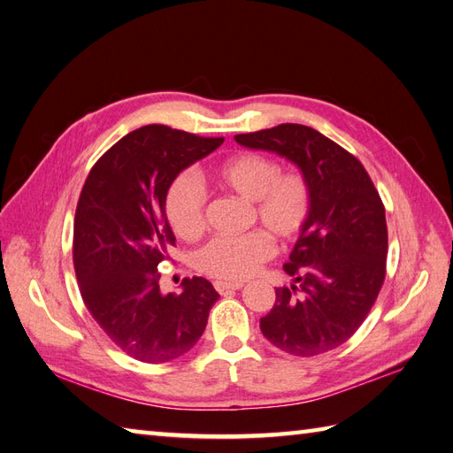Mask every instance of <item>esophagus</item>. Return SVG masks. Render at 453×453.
Returning <instances> with one entry per match:
<instances>
[{"instance_id": "34e87169", "label": "esophagus", "mask_w": 453, "mask_h": 453, "mask_svg": "<svg viewBox=\"0 0 453 453\" xmlns=\"http://www.w3.org/2000/svg\"><path fill=\"white\" fill-rule=\"evenodd\" d=\"M242 287H243L242 281H215V289L221 295L226 291H238Z\"/></svg>"}]
</instances>
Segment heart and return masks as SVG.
I'll return each instance as SVG.
<instances>
[{
	"instance_id": "b5f03b06",
	"label": "heart",
	"mask_w": 453,
	"mask_h": 453,
	"mask_svg": "<svg viewBox=\"0 0 453 453\" xmlns=\"http://www.w3.org/2000/svg\"><path fill=\"white\" fill-rule=\"evenodd\" d=\"M211 177L217 187L251 202V223L278 242H295L306 230L313 195L300 170H281L272 157L243 150L217 164ZM203 211V190L193 177L177 175L164 196V215L173 234L181 240L198 238L205 225ZM267 235L257 230L242 238H213L196 253V268L219 280L250 278L273 253Z\"/></svg>"
}]
</instances>
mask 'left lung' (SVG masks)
<instances>
[{"instance_id":"obj_1","label":"left lung","mask_w":453,"mask_h":453,"mask_svg":"<svg viewBox=\"0 0 453 453\" xmlns=\"http://www.w3.org/2000/svg\"><path fill=\"white\" fill-rule=\"evenodd\" d=\"M234 140L295 162L313 195L310 223L283 265L295 283L278 287L260 331L295 357L331 351L363 325L386 280L383 202L363 164L310 127L287 122Z\"/></svg>"}]
</instances>
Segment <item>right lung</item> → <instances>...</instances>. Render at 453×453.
Listing matches in <instances>:
<instances>
[{
    "label": "right lung",
    "instance_id": "add662e5",
    "mask_svg": "<svg viewBox=\"0 0 453 453\" xmlns=\"http://www.w3.org/2000/svg\"><path fill=\"white\" fill-rule=\"evenodd\" d=\"M223 142L142 127L105 150L81 190L73 223L81 296L113 344L138 361L166 363L195 348L219 298L196 276L183 280L181 295H162L158 265L175 243L164 215L170 183Z\"/></svg>",
    "mask_w": 453,
    "mask_h": 453
}]
</instances>
